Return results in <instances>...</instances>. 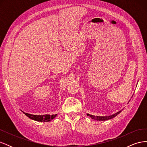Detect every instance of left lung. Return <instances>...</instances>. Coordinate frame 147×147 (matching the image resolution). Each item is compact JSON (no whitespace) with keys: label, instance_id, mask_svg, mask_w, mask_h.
<instances>
[{"label":"left lung","instance_id":"1","mask_svg":"<svg viewBox=\"0 0 147 147\" xmlns=\"http://www.w3.org/2000/svg\"><path fill=\"white\" fill-rule=\"evenodd\" d=\"M121 110L119 111L118 112H117L115 113V114L112 115H110V116H107V117H99V116H94V115H90V114H87L88 116L90 117L92 119H94L95 120H97V121H105V120H108V119H112L114 117H115L116 116H117V115L118 114H119L120 113H121Z\"/></svg>","mask_w":147,"mask_h":147}]
</instances>
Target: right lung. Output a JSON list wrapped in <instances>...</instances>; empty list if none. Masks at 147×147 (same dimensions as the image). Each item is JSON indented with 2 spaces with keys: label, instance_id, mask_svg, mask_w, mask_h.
<instances>
[{
  "label": "right lung",
  "instance_id": "right-lung-1",
  "mask_svg": "<svg viewBox=\"0 0 147 147\" xmlns=\"http://www.w3.org/2000/svg\"><path fill=\"white\" fill-rule=\"evenodd\" d=\"M26 116L29 117V118L32 119L33 120H35V121H43V122H47V121H50L51 120L53 119H54L56 117L57 114L56 115H32V114H29L28 113H25L23 112Z\"/></svg>",
  "mask_w": 147,
  "mask_h": 147
}]
</instances>
